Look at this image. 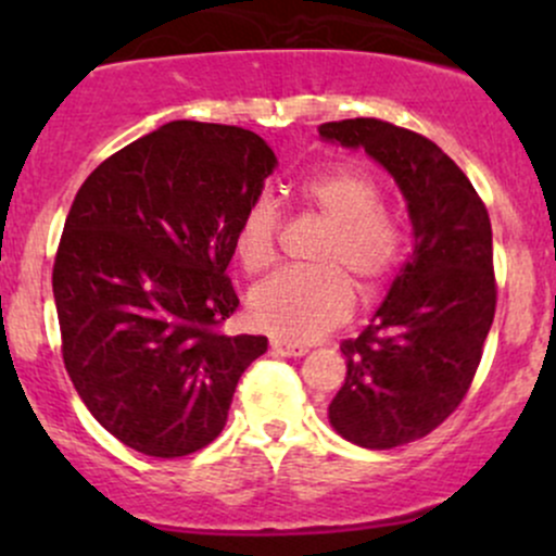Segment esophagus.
<instances>
[{
  "mask_svg": "<svg viewBox=\"0 0 556 556\" xmlns=\"http://www.w3.org/2000/svg\"><path fill=\"white\" fill-rule=\"evenodd\" d=\"M271 350L277 355H285V358H300V355H305L308 350L303 348V344H295V342H285V340H271Z\"/></svg>",
  "mask_w": 556,
  "mask_h": 556,
  "instance_id": "34e87169",
  "label": "esophagus"
}]
</instances>
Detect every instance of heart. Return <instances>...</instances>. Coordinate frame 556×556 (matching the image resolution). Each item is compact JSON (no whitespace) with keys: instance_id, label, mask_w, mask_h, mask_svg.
Segmentation results:
<instances>
[{"instance_id":"b5f03b06","label":"heart","mask_w":556,"mask_h":556,"mask_svg":"<svg viewBox=\"0 0 556 556\" xmlns=\"http://www.w3.org/2000/svg\"><path fill=\"white\" fill-rule=\"evenodd\" d=\"M300 201L329 222L314 258L321 266H292L261 282L248 298L258 329L292 342L327 334L350 318L355 287L374 290L392 277L405 256L407 235L400 214L381 203L371 177L350 167H331L298 185ZM282 212L271 195H258L235 229V251L251 274L266 271L279 256Z\"/></svg>"}]
</instances>
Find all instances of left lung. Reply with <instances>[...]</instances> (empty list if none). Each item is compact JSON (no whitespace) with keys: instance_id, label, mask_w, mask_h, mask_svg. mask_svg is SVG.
Masks as SVG:
<instances>
[{"instance_id":"1","label":"left lung","mask_w":556,"mask_h":556,"mask_svg":"<svg viewBox=\"0 0 556 556\" xmlns=\"http://www.w3.org/2000/svg\"><path fill=\"white\" fill-rule=\"evenodd\" d=\"M318 132L363 146L392 172L416 235L374 321L340 344L348 376L329 405L348 442L392 450L442 426L473 384L496 311L489 212L465 172L420 132L376 117Z\"/></svg>"}]
</instances>
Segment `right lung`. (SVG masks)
Segmentation results:
<instances>
[{
	"mask_svg": "<svg viewBox=\"0 0 556 556\" xmlns=\"http://www.w3.org/2000/svg\"><path fill=\"white\" fill-rule=\"evenodd\" d=\"M277 167L256 132L162 125L96 167L54 258L62 361L91 416L149 457L219 437L266 337H227L235 229Z\"/></svg>",
	"mask_w": 556,
	"mask_h": 556,
	"instance_id": "1",
	"label": "right lung"
}]
</instances>
